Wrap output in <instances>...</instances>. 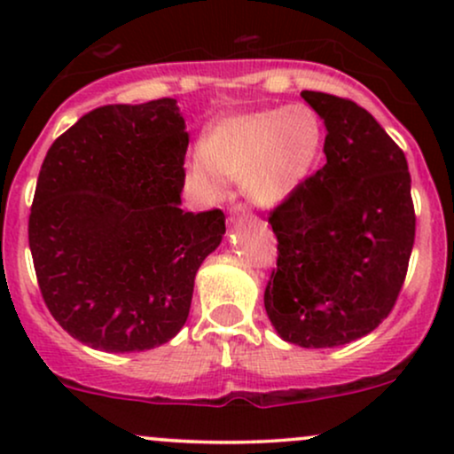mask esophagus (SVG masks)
Masks as SVG:
<instances>
[{
	"label": "esophagus",
	"instance_id": "34e87169",
	"mask_svg": "<svg viewBox=\"0 0 454 454\" xmlns=\"http://www.w3.org/2000/svg\"><path fill=\"white\" fill-rule=\"evenodd\" d=\"M247 215H249L247 207H243V205H234L232 209H231V220H232V222L243 220V217H247Z\"/></svg>",
	"mask_w": 454,
	"mask_h": 454
}]
</instances>
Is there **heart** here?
Returning <instances> with one entry per match:
<instances>
[{"mask_svg":"<svg viewBox=\"0 0 454 454\" xmlns=\"http://www.w3.org/2000/svg\"><path fill=\"white\" fill-rule=\"evenodd\" d=\"M320 149L322 121L305 104L231 114L205 134L187 179L207 196L220 194L222 179L239 181L249 200L275 205L309 176Z\"/></svg>","mask_w":454,"mask_h":454,"instance_id":"b5f03b06","label":"heart"}]
</instances>
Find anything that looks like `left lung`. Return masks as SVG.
Listing matches in <instances>:
<instances>
[{
  "label": "left lung",
  "instance_id": "8db88e82",
  "mask_svg": "<svg viewBox=\"0 0 454 454\" xmlns=\"http://www.w3.org/2000/svg\"><path fill=\"white\" fill-rule=\"evenodd\" d=\"M301 96L325 121L326 161L270 213L279 256L264 307L284 341L337 348L395 307L416 232L411 179L403 151L363 106Z\"/></svg>",
  "mask_w": 454,
  "mask_h": 454
}]
</instances>
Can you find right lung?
I'll return each mask as SVG.
<instances>
[{"instance_id": "1", "label": "right lung", "mask_w": 454, "mask_h": 454, "mask_svg": "<svg viewBox=\"0 0 454 454\" xmlns=\"http://www.w3.org/2000/svg\"><path fill=\"white\" fill-rule=\"evenodd\" d=\"M176 100L108 104L51 145L29 215L49 311L93 350L143 352L190 314L202 260L226 232L220 209H181L187 151Z\"/></svg>"}]
</instances>
